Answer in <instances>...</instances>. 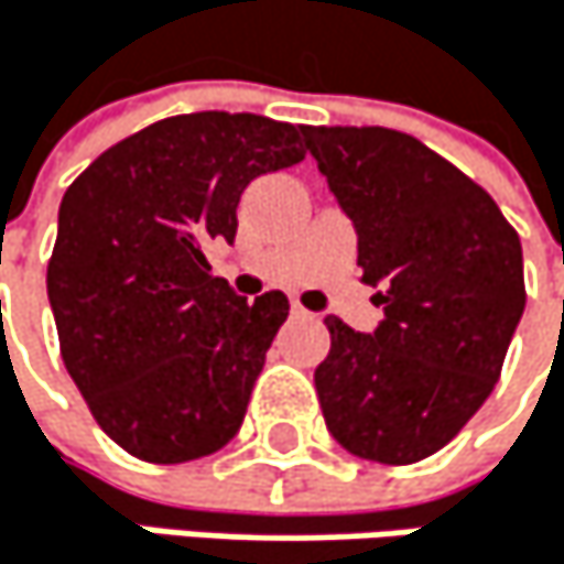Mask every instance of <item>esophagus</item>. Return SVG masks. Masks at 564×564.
Listing matches in <instances>:
<instances>
[{
  "label": "esophagus",
  "instance_id": "obj_1",
  "mask_svg": "<svg viewBox=\"0 0 564 564\" xmlns=\"http://www.w3.org/2000/svg\"><path fill=\"white\" fill-rule=\"evenodd\" d=\"M291 311H294V317H311V314H307V311H304V307H301V304H297V301H294V304H291Z\"/></svg>",
  "mask_w": 564,
  "mask_h": 564
}]
</instances>
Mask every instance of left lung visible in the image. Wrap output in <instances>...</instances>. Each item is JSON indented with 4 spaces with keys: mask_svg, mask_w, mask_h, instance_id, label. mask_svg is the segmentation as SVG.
<instances>
[{
    "mask_svg": "<svg viewBox=\"0 0 564 564\" xmlns=\"http://www.w3.org/2000/svg\"><path fill=\"white\" fill-rule=\"evenodd\" d=\"M357 234L360 280L384 307L371 334L324 317L314 384L340 448L411 465L491 394L525 311L521 240L495 199L421 140L384 127H304Z\"/></svg>",
    "mask_w": 564,
    "mask_h": 564,
    "instance_id": "obj_1",
    "label": "left lung"
}]
</instances>
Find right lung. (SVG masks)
<instances>
[{
	"label": "right lung",
	"mask_w": 564,
	"mask_h": 564,
	"mask_svg": "<svg viewBox=\"0 0 564 564\" xmlns=\"http://www.w3.org/2000/svg\"><path fill=\"white\" fill-rule=\"evenodd\" d=\"M304 127L186 112L96 156L59 204L46 291L69 378L119 448L180 465L240 431L288 297H237L207 247L234 243L250 180L304 160Z\"/></svg>",
	"instance_id": "right-lung-1"
}]
</instances>
